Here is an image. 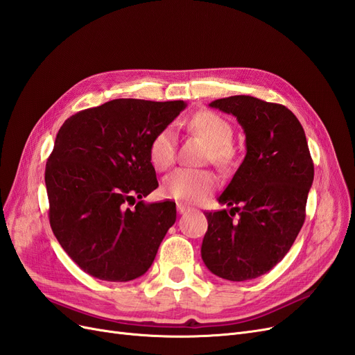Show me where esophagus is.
<instances>
[{"label":"esophagus","mask_w":355,"mask_h":355,"mask_svg":"<svg viewBox=\"0 0 355 355\" xmlns=\"http://www.w3.org/2000/svg\"><path fill=\"white\" fill-rule=\"evenodd\" d=\"M178 211L179 214H185L187 211H189V207L184 206V204H178Z\"/></svg>","instance_id":"esophagus-1"}]
</instances>
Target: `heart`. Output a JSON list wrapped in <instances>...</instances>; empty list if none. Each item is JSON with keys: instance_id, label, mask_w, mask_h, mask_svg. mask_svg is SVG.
<instances>
[{"instance_id": "obj_1", "label": "heart", "mask_w": 355, "mask_h": 355, "mask_svg": "<svg viewBox=\"0 0 355 355\" xmlns=\"http://www.w3.org/2000/svg\"><path fill=\"white\" fill-rule=\"evenodd\" d=\"M192 132L200 135L209 144L207 159L220 168H228L235 159V151L231 145L234 128L223 116L202 111L192 116L189 123ZM178 136L171 127L159 130L149 146V158L153 166L163 171L176 159ZM218 179L209 170L178 168L163 180V194L182 202H198L206 198L216 188Z\"/></svg>"}]
</instances>
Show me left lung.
<instances>
[{"label":"left lung","instance_id":"1","mask_svg":"<svg viewBox=\"0 0 355 355\" xmlns=\"http://www.w3.org/2000/svg\"><path fill=\"white\" fill-rule=\"evenodd\" d=\"M209 106L237 118L247 153L218 198L231 210L204 213L209 227L201 257L225 280H253L272 270L295 243L314 164L304 127L286 106L252 96H230Z\"/></svg>","mask_w":355,"mask_h":355}]
</instances>
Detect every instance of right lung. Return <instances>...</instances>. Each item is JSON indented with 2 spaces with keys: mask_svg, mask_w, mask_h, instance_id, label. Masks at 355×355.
Returning <instances> with one entry per match:
<instances>
[{
  "mask_svg": "<svg viewBox=\"0 0 355 355\" xmlns=\"http://www.w3.org/2000/svg\"><path fill=\"white\" fill-rule=\"evenodd\" d=\"M185 108L184 101L115 99L60 127L46 164L49 218L84 272L130 282L153 265L176 204L142 200L158 187L149 146Z\"/></svg>",
  "mask_w": 355,
  "mask_h": 355,
  "instance_id": "1",
  "label": "right lung"
}]
</instances>
